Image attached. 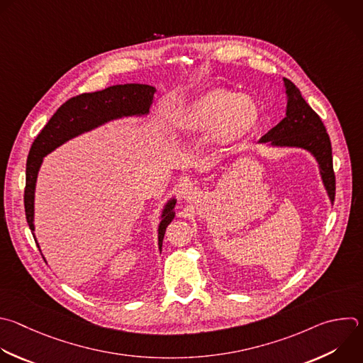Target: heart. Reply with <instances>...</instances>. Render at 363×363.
I'll return each instance as SVG.
<instances>
[{
  "label": "heart",
  "instance_id": "1",
  "mask_svg": "<svg viewBox=\"0 0 363 363\" xmlns=\"http://www.w3.org/2000/svg\"><path fill=\"white\" fill-rule=\"evenodd\" d=\"M259 121V106L251 96L212 88L182 109L177 128L188 135L211 133V140L218 147H232L251 137Z\"/></svg>",
  "mask_w": 363,
  "mask_h": 363
}]
</instances>
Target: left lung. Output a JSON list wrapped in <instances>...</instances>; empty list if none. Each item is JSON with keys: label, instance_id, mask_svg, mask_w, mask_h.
I'll use <instances>...</instances> for the list:
<instances>
[{"label": "left lung", "instance_id": "1", "mask_svg": "<svg viewBox=\"0 0 363 363\" xmlns=\"http://www.w3.org/2000/svg\"><path fill=\"white\" fill-rule=\"evenodd\" d=\"M286 94V116L268 131L259 144L269 143L271 147L302 148L311 152L319 167L323 186L330 202L335 201V172L332 164V145L326 128L319 115L308 105L296 85L284 78Z\"/></svg>", "mask_w": 363, "mask_h": 363}]
</instances>
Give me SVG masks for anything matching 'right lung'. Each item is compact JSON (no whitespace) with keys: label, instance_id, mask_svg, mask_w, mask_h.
<instances>
[{"label":"right lung","instance_id":"1","mask_svg":"<svg viewBox=\"0 0 363 363\" xmlns=\"http://www.w3.org/2000/svg\"><path fill=\"white\" fill-rule=\"evenodd\" d=\"M155 86L147 84H124L112 85L102 91L81 94L65 104L51 116L47 125L38 134L28 154L27 160V178L24 191V206L28 226L34 235V198L35 184L40 167L45 155L62 145L64 143L95 130L109 121L124 116H143L150 112L154 102ZM177 199L171 198L161 215L158 226V247L162 250V240L167 226L175 218ZM37 242V239H35ZM38 247V242H37ZM40 248V247H38Z\"/></svg>","mask_w":363,"mask_h":363}]
</instances>
